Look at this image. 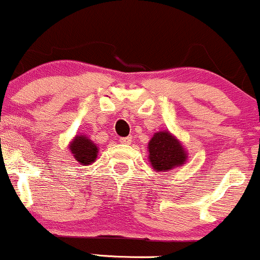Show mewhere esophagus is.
Wrapping results in <instances>:
<instances>
[{
  "label": "esophagus",
  "mask_w": 260,
  "mask_h": 260,
  "mask_svg": "<svg viewBox=\"0 0 260 260\" xmlns=\"http://www.w3.org/2000/svg\"><path fill=\"white\" fill-rule=\"evenodd\" d=\"M120 142L122 144H129L132 142V137H123V138L120 139Z\"/></svg>",
  "instance_id": "34e87169"
}]
</instances>
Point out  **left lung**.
Returning a JSON list of instances; mask_svg holds the SVG:
<instances>
[{"mask_svg": "<svg viewBox=\"0 0 260 260\" xmlns=\"http://www.w3.org/2000/svg\"><path fill=\"white\" fill-rule=\"evenodd\" d=\"M148 149L151 168L156 172L171 171L183 165L188 157L180 140L169 131L155 133L149 142Z\"/></svg>", "mask_w": 260, "mask_h": 260, "instance_id": "obj_1", "label": "left lung"}]
</instances>
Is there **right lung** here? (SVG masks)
<instances>
[{
    "label": "right lung",
    "mask_w": 260,
    "mask_h": 260,
    "mask_svg": "<svg viewBox=\"0 0 260 260\" xmlns=\"http://www.w3.org/2000/svg\"><path fill=\"white\" fill-rule=\"evenodd\" d=\"M70 150L73 154L74 159L83 166L90 165L94 162L98 157V153H99L96 144H94L88 137L83 136V134L74 137L70 144Z\"/></svg>",
    "instance_id": "obj_1"
}]
</instances>
